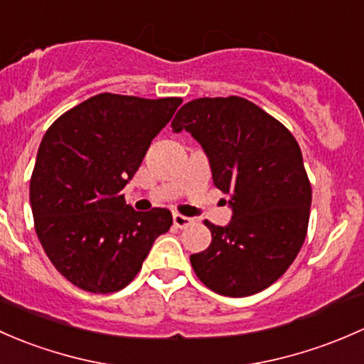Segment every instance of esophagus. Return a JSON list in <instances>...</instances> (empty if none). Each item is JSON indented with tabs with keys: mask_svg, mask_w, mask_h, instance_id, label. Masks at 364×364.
I'll list each match as a JSON object with an SVG mask.
<instances>
[{
	"mask_svg": "<svg viewBox=\"0 0 364 364\" xmlns=\"http://www.w3.org/2000/svg\"><path fill=\"white\" fill-rule=\"evenodd\" d=\"M173 224L177 228H187L193 224V219H191V217L181 215V213H173Z\"/></svg>",
	"mask_w": 364,
	"mask_h": 364,
	"instance_id": "obj_1",
	"label": "esophagus"
}]
</instances>
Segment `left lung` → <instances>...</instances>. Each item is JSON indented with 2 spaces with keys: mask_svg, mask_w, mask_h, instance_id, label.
<instances>
[{
  "mask_svg": "<svg viewBox=\"0 0 364 364\" xmlns=\"http://www.w3.org/2000/svg\"><path fill=\"white\" fill-rule=\"evenodd\" d=\"M203 147L217 189L230 194L228 226L205 220L207 250L191 256L213 293L243 298L272 286L298 256L309 228L312 187L286 126L238 96L186 103L171 122Z\"/></svg>",
  "mask_w": 364,
  "mask_h": 364,
  "instance_id": "8db88e82",
  "label": "left lung"
}]
</instances>
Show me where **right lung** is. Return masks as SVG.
Listing matches in <instances>:
<instances>
[{
  "label": "right lung",
  "instance_id": "right-lung-1",
  "mask_svg": "<svg viewBox=\"0 0 364 364\" xmlns=\"http://www.w3.org/2000/svg\"><path fill=\"white\" fill-rule=\"evenodd\" d=\"M181 98L96 95L63 114L40 144L29 183L35 230L52 264L89 293L124 289L171 212H136L121 191Z\"/></svg>",
  "mask_w": 364,
  "mask_h": 364
}]
</instances>
